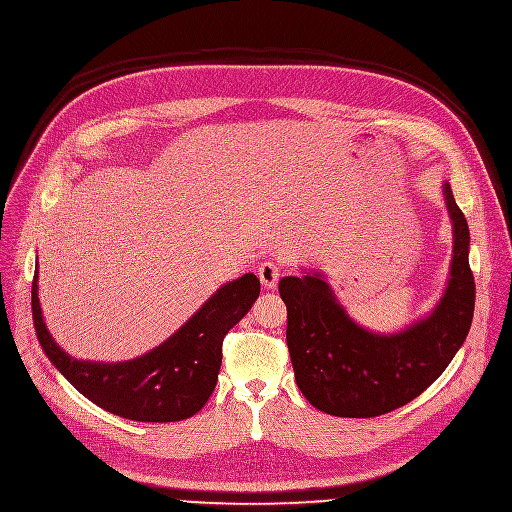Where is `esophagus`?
Wrapping results in <instances>:
<instances>
[{"label": "esophagus", "mask_w": 512, "mask_h": 512, "mask_svg": "<svg viewBox=\"0 0 512 512\" xmlns=\"http://www.w3.org/2000/svg\"><path fill=\"white\" fill-rule=\"evenodd\" d=\"M258 276H260V282H262V286L264 288H276V284H278V276H280V268H278V264L276 262H262L260 266H258Z\"/></svg>", "instance_id": "34e87169"}]
</instances>
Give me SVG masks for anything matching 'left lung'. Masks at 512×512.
Segmentation results:
<instances>
[{
  "instance_id": "obj_1",
  "label": "left lung",
  "mask_w": 512,
  "mask_h": 512,
  "mask_svg": "<svg viewBox=\"0 0 512 512\" xmlns=\"http://www.w3.org/2000/svg\"><path fill=\"white\" fill-rule=\"evenodd\" d=\"M442 195L454 240L450 276L434 309L403 329L379 333L359 325L319 270L302 268V276L280 280L296 385L317 410L337 418L393 412L424 393L466 341L476 292L470 230L448 181Z\"/></svg>"
}]
</instances>
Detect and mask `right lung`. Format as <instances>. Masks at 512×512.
Instances as JSON below:
<instances>
[{
	"instance_id": "right-lung-1",
	"label": "right lung",
	"mask_w": 512,
	"mask_h": 512,
	"mask_svg": "<svg viewBox=\"0 0 512 512\" xmlns=\"http://www.w3.org/2000/svg\"><path fill=\"white\" fill-rule=\"evenodd\" d=\"M260 294L248 272L222 284L159 347L129 361H84L68 355L50 335L32 284V315L38 341L54 367L92 403L135 422H179L197 414L216 389L226 333L238 325Z\"/></svg>"
}]
</instances>
